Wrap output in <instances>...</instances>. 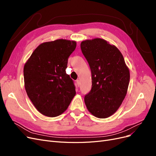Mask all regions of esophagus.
<instances>
[{
    "mask_svg": "<svg viewBox=\"0 0 156 156\" xmlns=\"http://www.w3.org/2000/svg\"><path fill=\"white\" fill-rule=\"evenodd\" d=\"M76 83H77V85L78 86V87H79V85H80V81L79 79H77V81H76Z\"/></svg>",
    "mask_w": 156,
    "mask_h": 156,
    "instance_id": "esophagus-1",
    "label": "esophagus"
}]
</instances>
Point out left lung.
I'll use <instances>...</instances> for the list:
<instances>
[{
    "label": "left lung",
    "instance_id": "8db88e82",
    "mask_svg": "<svg viewBox=\"0 0 156 156\" xmlns=\"http://www.w3.org/2000/svg\"><path fill=\"white\" fill-rule=\"evenodd\" d=\"M81 49L92 73V88L84 103L94 116L105 119L114 114L125 98L129 69L120 51L104 40L83 41Z\"/></svg>",
    "mask_w": 156,
    "mask_h": 156
}]
</instances>
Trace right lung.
Listing matches in <instances>:
<instances>
[{"label": "right lung", "instance_id": "right-lung-1", "mask_svg": "<svg viewBox=\"0 0 156 156\" xmlns=\"http://www.w3.org/2000/svg\"><path fill=\"white\" fill-rule=\"evenodd\" d=\"M76 42L56 40L40 44L25 64V87L42 115L55 117L67 109L75 95L73 80L66 72Z\"/></svg>", "mask_w": 156, "mask_h": 156}]
</instances>
